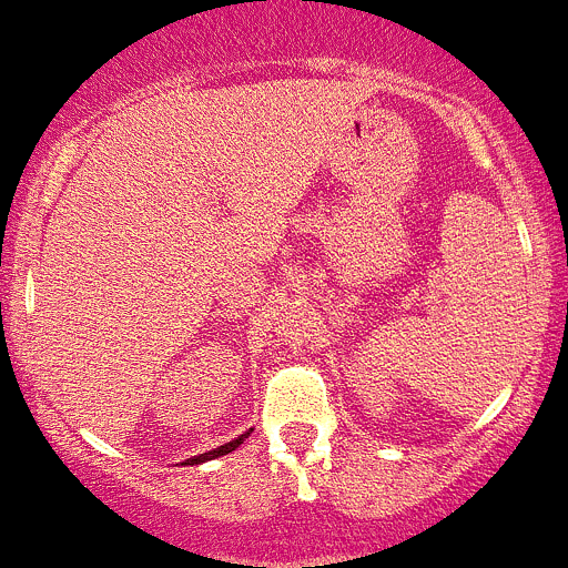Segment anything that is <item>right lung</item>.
I'll return each mask as SVG.
<instances>
[{
    "label": "right lung",
    "mask_w": 568,
    "mask_h": 568,
    "mask_svg": "<svg viewBox=\"0 0 568 568\" xmlns=\"http://www.w3.org/2000/svg\"><path fill=\"white\" fill-rule=\"evenodd\" d=\"M250 430H253V428H250ZM250 430H247V434H242V436H239V439L227 442V445H220V447H213V450H207V454H200V456H194V459H189V462H185V465H200V462H207V459H216V456H225V454H231V450H236V447L242 445L244 439H247V436H250Z\"/></svg>",
    "instance_id": "right-lung-1"
}]
</instances>
